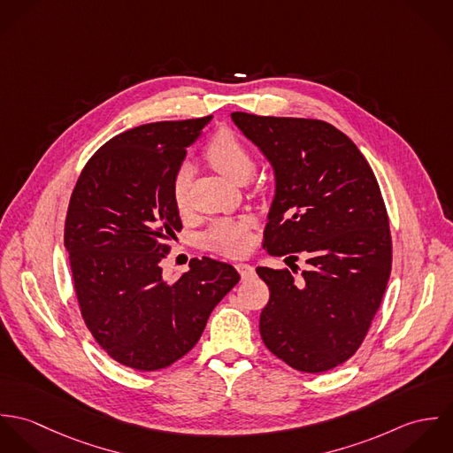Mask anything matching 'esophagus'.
I'll return each mask as SVG.
<instances>
[{"label":"esophagus","mask_w":453,"mask_h":453,"mask_svg":"<svg viewBox=\"0 0 453 453\" xmlns=\"http://www.w3.org/2000/svg\"><path fill=\"white\" fill-rule=\"evenodd\" d=\"M235 268L239 270V273H241L242 279H251V277H255V268H253L250 263H237Z\"/></svg>","instance_id":"34e87169"}]
</instances>
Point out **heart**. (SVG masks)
<instances>
[{
	"label": "heart",
	"mask_w": 453,
	"mask_h": 453,
	"mask_svg": "<svg viewBox=\"0 0 453 453\" xmlns=\"http://www.w3.org/2000/svg\"><path fill=\"white\" fill-rule=\"evenodd\" d=\"M205 160L228 181L242 183L250 178L255 167V158L250 148L239 139L232 130L223 129L216 132L203 150ZM188 183L190 169L183 165L173 181V196L176 207L185 211L188 207ZM205 248L226 255L239 257L246 253L251 246L250 235V219H218L203 235Z\"/></svg>",
	"instance_id": "obj_1"
}]
</instances>
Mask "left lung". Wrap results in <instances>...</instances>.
Returning <instances> with one entry per match:
<instances>
[{
    "mask_svg": "<svg viewBox=\"0 0 453 453\" xmlns=\"http://www.w3.org/2000/svg\"><path fill=\"white\" fill-rule=\"evenodd\" d=\"M232 120L273 169L263 248L307 263L300 277L257 268L270 289L263 343L298 372H327L359 349L386 293L392 242L377 178L357 146L323 120L242 111Z\"/></svg>",
    "mask_w": 453,
    "mask_h": 453,
    "instance_id": "left-lung-1",
    "label": "left lung"
}]
</instances>
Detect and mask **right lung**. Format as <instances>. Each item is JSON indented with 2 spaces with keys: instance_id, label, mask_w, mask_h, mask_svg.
<instances>
[{
  "instance_id": "add662e5",
  "label": "right lung",
  "mask_w": 453,
  "mask_h": 453,
  "mask_svg": "<svg viewBox=\"0 0 453 453\" xmlns=\"http://www.w3.org/2000/svg\"><path fill=\"white\" fill-rule=\"evenodd\" d=\"M211 119L115 135L88 160L69 200L65 246L81 318L108 356L139 372L190 352L241 279L232 265L207 257L190 259L174 282L160 265L181 230L174 176Z\"/></svg>"
}]
</instances>
